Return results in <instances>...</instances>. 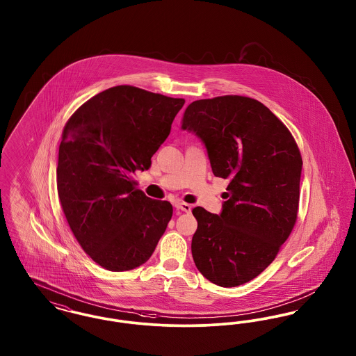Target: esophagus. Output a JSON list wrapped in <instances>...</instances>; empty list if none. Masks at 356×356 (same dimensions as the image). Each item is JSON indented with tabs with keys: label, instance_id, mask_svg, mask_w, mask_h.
Instances as JSON below:
<instances>
[{
	"label": "esophagus",
	"instance_id": "esophagus-1",
	"mask_svg": "<svg viewBox=\"0 0 356 356\" xmlns=\"http://www.w3.org/2000/svg\"><path fill=\"white\" fill-rule=\"evenodd\" d=\"M175 207L183 212H191L192 211V205L188 203H183V202H179V203L175 204Z\"/></svg>",
	"mask_w": 356,
	"mask_h": 356
}]
</instances>
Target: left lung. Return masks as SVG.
<instances>
[{
    "label": "left lung",
    "instance_id": "left-lung-1",
    "mask_svg": "<svg viewBox=\"0 0 356 356\" xmlns=\"http://www.w3.org/2000/svg\"><path fill=\"white\" fill-rule=\"evenodd\" d=\"M181 129L202 138L213 175L229 179L220 216L192 209L195 264L213 284H244L275 260L298 219V144L266 105L244 96L189 104Z\"/></svg>",
    "mask_w": 356,
    "mask_h": 356
}]
</instances>
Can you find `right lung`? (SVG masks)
Instances as JSON below:
<instances>
[{
    "label": "right lung",
    "instance_id": "obj_1",
    "mask_svg": "<svg viewBox=\"0 0 356 356\" xmlns=\"http://www.w3.org/2000/svg\"><path fill=\"white\" fill-rule=\"evenodd\" d=\"M184 99L131 85L109 88L68 120L58 149L57 191L69 227L102 268L144 264L167 229L173 208L137 189Z\"/></svg>",
    "mask_w": 356,
    "mask_h": 356
}]
</instances>
